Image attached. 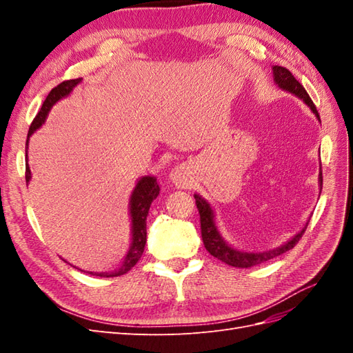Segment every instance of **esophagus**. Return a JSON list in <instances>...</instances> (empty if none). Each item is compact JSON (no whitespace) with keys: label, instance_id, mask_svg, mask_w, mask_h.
Listing matches in <instances>:
<instances>
[{"label":"esophagus","instance_id":"esophagus-1","mask_svg":"<svg viewBox=\"0 0 353 353\" xmlns=\"http://www.w3.org/2000/svg\"><path fill=\"white\" fill-rule=\"evenodd\" d=\"M170 183H174L176 187H185L188 184V178H187V170L183 165L175 166L169 174Z\"/></svg>","mask_w":353,"mask_h":353}]
</instances>
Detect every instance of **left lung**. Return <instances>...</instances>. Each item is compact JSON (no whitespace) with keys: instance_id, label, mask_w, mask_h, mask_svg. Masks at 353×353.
Masks as SVG:
<instances>
[{"instance_id":"8db88e82","label":"left lung","mask_w":353,"mask_h":353,"mask_svg":"<svg viewBox=\"0 0 353 353\" xmlns=\"http://www.w3.org/2000/svg\"><path fill=\"white\" fill-rule=\"evenodd\" d=\"M272 73H274V82L276 83V87L283 91H287V92L296 95L297 99H301L307 105V108L312 110V113L316 116V119L321 122L315 104L312 103L311 97H309L306 90L301 85V82H299L293 77L292 72L287 70L285 68H281V66H272ZM318 184H319V190H323V170L319 172ZM194 199H196V205H197V209L200 213L201 239H203V244H205L206 250L213 256V258H216L227 265L236 266V268H250V266L270 261V259L275 258V256H280V254L285 253L287 250L293 249L296 243L303 236V232L307 227V222H306L305 227L299 231L294 237H292L284 244L279 245V248H274L271 250H265V252H245V250H240L237 248H234V245L228 244L225 241V239L222 237V234L219 232L216 221H215V212H213L210 203L199 194H194Z\"/></svg>"}]
</instances>
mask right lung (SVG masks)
Segmentation results:
<instances>
[{
    "label": "right lung",
    "mask_w": 353,
    "mask_h": 353,
    "mask_svg": "<svg viewBox=\"0 0 353 353\" xmlns=\"http://www.w3.org/2000/svg\"><path fill=\"white\" fill-rule=\"evenodd\" d=\"M82 82V78L78 79H70L61 82L57 85L56 88H52L50 94L47 95V99L42 104L41 110L35 116L34 122H32L29 132H28V140H26V185L29 184V181L32 178L30 175V169L28 165V144H29V138L34 134L37 130L44 125L47 116L51 110L52 105H54L57 101L61 99L68 97V95L73 91V88L77 87L78 83ZM159 184L156 176L152 175H145L137 181L135 188L132 190V194L130 199V216H131V245L130 250H128L126 256L123 258L121 266L114 271L110 272H90L91 275L95 276H119L126 274L128 271H131L134 268V265L140 261L141 254L145 248V241H147V215H148V209H150L152 201L159 196Z\"/></svg>",
    "instance_id": "right-lung-1"
}]
</instances>
